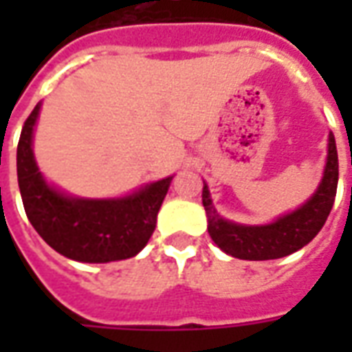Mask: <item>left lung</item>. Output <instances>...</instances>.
Returning a JSON list of instances; mask_svg holds the SVG:
<instances>
[{
	"mask_svg": "<svg viewBox=\"0 0 352 352\" xmlns=\"http://www.w3.org/2000/svg\"><path fill=\"white\" fill-rule=\"evenodd\" d=\"M338 148L333 133L328 135V158H326L324 177L317 192L300 209L283 214L272 224L264 226H243L236 222L224 221L214 211L207 184L201 192V201L207 213V232L222 251L241 260H275L300 251L317 236L324 226L332 211L336 190H338Z\"/></svg>",
	"mask_w": 352,
	"mask_h": 352,
	"instance_id": "1",
	"label": "left lung"
}]
</instances>
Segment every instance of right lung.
Masks as SVG:
<instances>
[{"label": "right lung", "mask_w": 352, "mask_h": 352, "mask_svg": "<svg viewBox=\"0 0 352 352\" xmlns=\"http://www.w3.org/2000/svg\"><path fill=\"white\" fill-rule=\"evenodd\" d=\"M41 103L22 126L16 173L22 204L37 234L60 254L77 262L103 264L135 256L153 236L156 217L173 177L118 199L69 198L45 183L32 151Z\"/></svg>", "instance_id": "add662e5"}]
</instances>
